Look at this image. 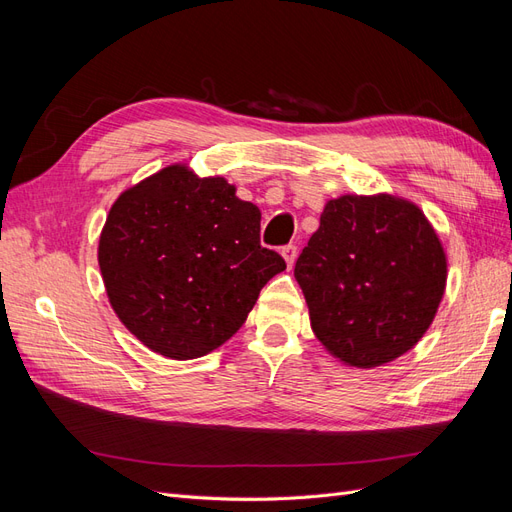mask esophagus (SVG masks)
<instances>
[{"mask_svg":"<svg viewBox=\"0 0 512 512\" xmlns=\"http://www.w3.org/2000/svg\"><path fill=\"white\" fill-rule=\"evenodd\" d=\"M282 256H284V260H286V265L292 269V265H294V260H297V245H284L282 247Z\"/></svg>","mask_w":512,"mask_h":512,"instance_id":"1","label":"esophagus"}]
</instances>
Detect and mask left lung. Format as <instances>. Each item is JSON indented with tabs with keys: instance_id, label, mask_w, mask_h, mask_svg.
Listing matches in <instances>:
<instances>
[{
	"instance_id": "obj_1",
	"label": "left lung",
	"mask_w": 512,
	"mask_h": 512,
	"mask_svg": "<svg viewBox=\"0 0 512 512\" xmlns=\"http://www.w3.org/2000/svg\"><path fill=\"white\" fill-rule=\"evenodd\" d=\"M294 277L318 342L371 369L412 350L446 288V254L425 213L393 194L329 200Z\"/></svg>"
}]
</instances>
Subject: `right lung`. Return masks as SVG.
Segmentation results:
<instances>
[{
    "label": "right lung",
    "instance_id": "1",
    "mask_svg": "<svg viewBox=\"0 0 512 512\" xmlns=\"http://www.w3.org/2000/svg\"><path fill=\"white\" fill-rule=\"evenodd\" d=\"M224 177L170 164L121 192L100 232L108 301L138 342L198 359L235 335L284 258L260 245V209Z\"/></svg>",
    "mask_w": 512,
    "mask_h": 512
}]
</instances>
